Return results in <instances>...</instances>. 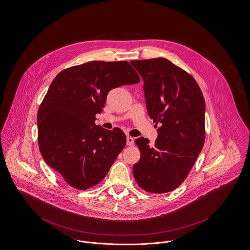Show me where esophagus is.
Returning <instances> with one entry per match:
<instances>
[{
    "instance_id": "1",
    "label": "esophagus",
    "mask_w": 250,
    "mask_h": 250,
    "mask_svg": "<svg viewBox=\"0 0 250 250\" xmlns=\"http://www.w3.org/2000/svg\"><path fill=\"white\" fill-rule=\"evenodd\" d=\"M133 142H134L133 137H132V136H127V138H126V143H127V145L132 146V145H133Z\"/></svg>"
}]
</instances>
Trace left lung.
<instances>
[{
    "label": "left lung",
    "mask_w": 250,
    "mask_h": 250,
    "mask_svg": "<svg viewBox=\"0 0 250 250\" xmlns=\"http://www.w3.org/2000/svg\"><path fill=\"white\" fill-rule=\"evenodd\" d=\"M131 63L143 79L149 117L159 124L153 145L148 138L134 140L141 156L133 177L143 189L165 193L183 183L203 149L205 100L195 80L167 59Z\"/></svg>",
    "instance_id": "8db88e82"
}]
</instances>
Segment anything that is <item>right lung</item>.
<instances>
[{
	"instance_id": "obj_1",
	"label": "right lung",
	"mask_w": 250,
	"mask_h": 250,
	"mask_svg": "<svg viewBox=\"0 0 250 250\" xmlns=\"http://www.w3.org/2000/svg\"><path fill=\"white\" fill-rule=\"evenodd\" d=\"M128 62H89L62 71L53 80L37 116L42 158L71 187L89 188L106 176L126 144L122 130L95 124L108 93L138 83Z\"/></svg>"
}]
</instances>
